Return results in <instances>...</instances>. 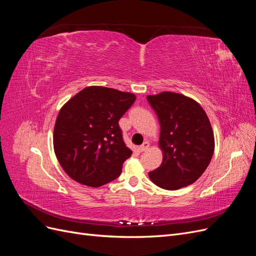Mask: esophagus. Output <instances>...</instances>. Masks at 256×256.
Returning a JSON list of instances; mask_svg holds the SVG:
<instances>
[{"label":"esophagus","instance_id":"1","mask_svg":"<svg viewBox=\"0 0 256 256\" xmlns=\"http://www.w3.org/2000/svg\"><path fill=\"white\" fill-rule=\"evenodd\" d=\"M148 148H150V143L148 142H144L140 147H138L140 152H146Z\"/></svg>","mask_w":256,"mask_h":256}]
</instances>
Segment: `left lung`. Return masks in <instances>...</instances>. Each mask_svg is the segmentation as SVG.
<instances>
[{
    "mask_svg": "<svg viewBox=\"0 0 256 256\" xmlns=\"http://www.w3.org/2000/svg\"><path fill=\"white\" fill-rule=\"evenodd\" d=\"M160 122L159 148L164 159L148 173L150 180L166 190H177L198 180L214 150L208 116L196 100L174 92L147 96Z\"/></svg>",
    "mask_w": 256,
    "mask_h": 256,
    "instance_id": "obj_1",
    "label": "left lung"
}]
</instances>
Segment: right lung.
<instances>
[{
  "label": "right lung",
  "mask_w": 256,
  "mask_h": 256,
  "mask_svg": "<svg viewBox=\"0 0 256 256\" xmlns=\"http://www.w3.org/2000/svg\"><path fill=\"white\" fill-rule=\"evenodd\" d=\"M136 95L88 86L60 108L53 131L54 152L66 174L92 188L114 180L132 152L122 140L118 120Z\"/></svg>",
  "instance_id": "add662e5"
}]
</instances>
